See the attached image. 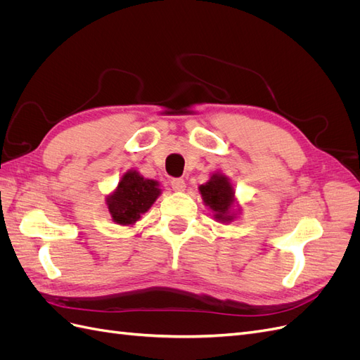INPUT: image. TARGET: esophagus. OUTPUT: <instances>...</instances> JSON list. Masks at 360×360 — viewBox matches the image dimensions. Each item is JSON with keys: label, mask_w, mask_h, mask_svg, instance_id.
Returning <instances> with one entry per match:
<instances>
[{"label": "esophagus", "mask_w": 360, "mask_h": 360, "mask_svg": "<svg viewBox=\"0 0 360 360\" xmlns=\"http://www.w3.org/2000/svg\"><path fill=\"white\" fill-rule=\"evenodd\" d=\"M171 186L174 191H183L186 188V183H184L183 179H171Z\"/></svg>", "instance_id": "esophagus-1"}]
</instances>
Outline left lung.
I'll return each instance as SVG.
<instances>
[{
	"label": "left lung",
	"instance_id": "8db88e82",
	"mask_svg": "<svg viewBox=\"0 0 360 360\" xmlns=\"http://www.w3.org/2000/svg\"><path fill=\"white\" fill-rule=\"evenodd\" d=\"M200 192L202 195L205 205H209L214 212L217 221L228 222L233 219V216H230V212L234 201V191L231 183L228 181L225 176L213 174L210 181H207L200 188Z\"/></svg>",
	"mask_w": 360,
	"mask_h": 360
}]
</instances>
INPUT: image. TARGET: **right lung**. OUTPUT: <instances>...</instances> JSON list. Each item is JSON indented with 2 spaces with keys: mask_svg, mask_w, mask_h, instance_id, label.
<instances>
[{
  "mask_svg": "<svg viewBox=\"0 0 360 360\" xmlns=\"http://www.w3.org/2000/svg\"><path fill=\"white\" fill-rule=\"evenodd\" d=\"M155 180H147L136 171H127L120 180L117 191L108 198V209L114 222L135 224L159 197L160 189Z\"/></svg>",
  "mask_w": 360,
  "mask_h": 360,
  "instance_id": "right-lung-1",
  "label": "right lung"
}]
</instances>
